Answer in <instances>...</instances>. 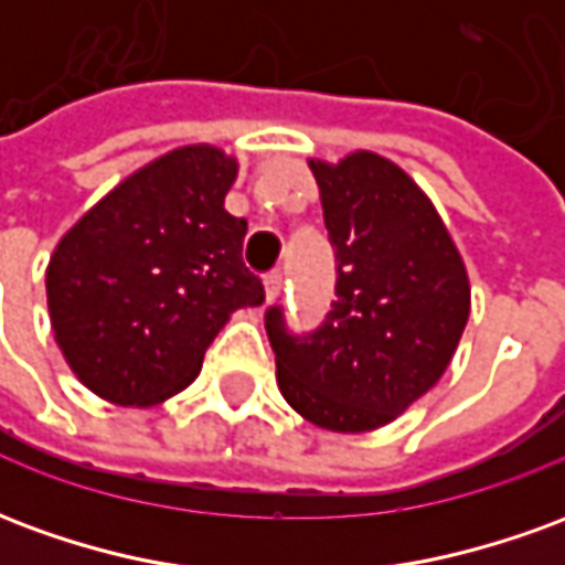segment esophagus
I'll use <instances>...</instances> for the list:
<instances>
[{"instance_id": "1", "label": "esophagus", "mask_w": 565, "mask_h": 565, "mask_svg": "<svg viewBox=\"0 0 565 565\" xmlns=\"http://www.w3.org/2000/svg\"><path fill=\"white\" fill-rule=\"evenodd\" d=\"M263 284H266V299H278L281 296V287H284V275L281 271H269L266 278H263Z\"/></svg>"}]
</instances>
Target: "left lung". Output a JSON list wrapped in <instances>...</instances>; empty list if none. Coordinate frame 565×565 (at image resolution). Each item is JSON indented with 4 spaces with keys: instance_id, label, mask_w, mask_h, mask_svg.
<instances>
[{
    "instance_id": "left-lung-1",
    "label": "left lung",
    "mask_w": 565,
    "mask_h": 565,
    "mask_svg": "<svg viewBox=\"0 0 565 565\" xmlns=\"http://www.w3.org/2000/svg\"><path fill=\"white\" fill-rule=\"evenodd\" d=\"M335 250V302L315 332L266 308L278 387L315 426L391 424L448 369L469 320L460 250L424 190L379 153L311 160Z\"/></svg>"
}]
</instances>
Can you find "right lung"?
I'll list each match as a JSON object with an SVG mask.
<instances>
[{"mask_svg":"<svg viewBox=\"0 0 565 565\" xmlns=\"http://www.w3.org/2000/svg\"><path fill=\"white\" fill-rule=\"evenodd\" d=\"M233 157L190 145L99 199L47 266L60 351L84 387L117 405L184 391L235 308L266 290L242 259L247 221L223 209Z\"/></svg>","mask_w":565,"mask_h":565,"instance_id":"add662e5","label":"right lung"}]
</instances>
